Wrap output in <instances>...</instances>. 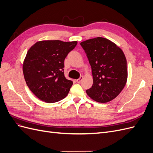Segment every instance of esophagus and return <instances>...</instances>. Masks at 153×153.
<instances>
[{
    "label": "esophagus",
    "instance_id": "1",
    "mask_svg": "<svg viewBox=\"0 0 153 153\" xmlns=\"http://www.w3.org/2000/svg\"><path fill=\"white\" fill-rule=\"evenodd\" d=\"M83 78H84V76H81L79 78H78V79L76 80V82H77V83H80V82H82V80H83Z\"/></svg>",
    "mask_w": 153,
    "mask_h": 153
}]
</instances>
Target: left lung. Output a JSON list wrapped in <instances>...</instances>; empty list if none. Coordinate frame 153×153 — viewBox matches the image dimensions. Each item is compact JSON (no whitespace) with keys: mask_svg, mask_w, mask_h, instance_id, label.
<instances>
[{"mask_svg":"<svg viewBox=\"0 0 153 153\" xmlns=\"http://www.w3.org/2000/svg\"><path fill=\"white\" fill-rule=\"evenodd\" d=\"M92 69L93 84L86 90L91 99L100 103L112 101L126 84L127 63L123 50L114 43L98 37L80 43Z\"/></svg>","mask_w":153,"mask_h":153,"instance_id":"left-lung-1","label":"left lung"}]
</instances>
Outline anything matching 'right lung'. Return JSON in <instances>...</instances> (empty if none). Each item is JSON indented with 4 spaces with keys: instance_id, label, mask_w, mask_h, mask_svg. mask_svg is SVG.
<instances>
[{
    "instance_id": "add662e5",
    "label": "right lung",
    "mask_w": 153,
    "mask_h": 153,
    "mask_svg": "<svg viewBox=\"0 0 153 153\" xmlns=\"http://www.w3.org/2000/svg\"><path fill=\"white\" fill-rule=\"evenodd\" d=\"M77 41H40L29 48L23 64L27 86L37 98L55 103L68 95L73 82L64 76V59Z\"/></svg>"
}]
</instances>
